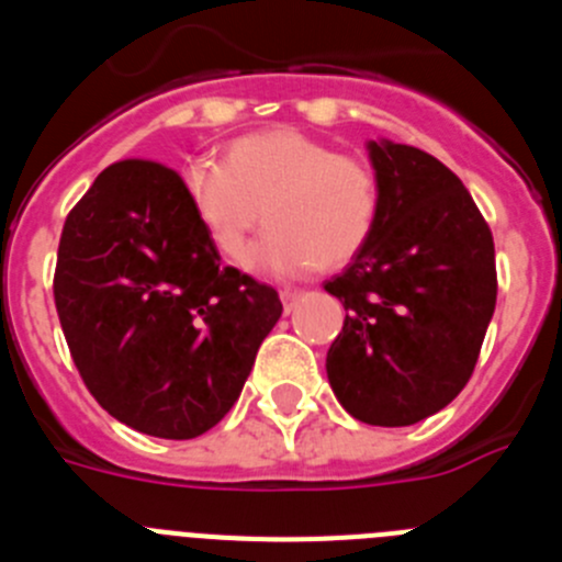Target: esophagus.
<instances>
[{
	"label": "esophagus",
	"instance_id": "esophagus-1",
	"mask_svg": "<svg viewBox=\"0 0 562 562\" xmlns=\"http://www.w3.org/2000/svg\"><path fill=\"white\" fill-rule=\"evenodd\" d=\"M297 297H301V292L295 290H281V304H284V312H292L297 306Z\"/></svg>",
	"mask_w": 562,
	"mask_h": 562
}]
</instances>
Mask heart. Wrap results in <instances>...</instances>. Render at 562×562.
I'll return each instance as SVG.
<instances>
[{
	"label": "heart",
	"mask_w": 562,
	"mask_h": 562,
	"mask_svg": "<svg viewBox=\"0 0 562 562\" xmlns=\"http://www.w3.org/2000/svg\"><path fill=\"white\" fill-rule=\"evenodd\" d=\"M182 182L202 233L231 265H245L267 222L252 267L278 278L351 261L380 213L374 171L295 128L241 137L222 162H191Z\"/></svg>",
	"instance_id": "b5f03b06"
}]
</instances>
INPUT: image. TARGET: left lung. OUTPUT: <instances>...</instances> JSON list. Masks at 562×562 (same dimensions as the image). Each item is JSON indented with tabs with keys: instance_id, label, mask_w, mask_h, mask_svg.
<instances>
[{
	"instance_id": "1",
	"label": "left lung",
	"mask_w": 562,
	"mask_h": 562,
	"mask_svg": "<svg viewBox=\"0 0 562 562\" xmlns=\"http://www.w3.org/2000/svg\"><path fill=\"white\" fill-rule=\"evenodd\" d=\"M380 186L371 238L326 281L346 321L326 355L355 419L405 428L456 400L493 321V233L461 180L422 148L369 140Z\"/></svg>"
}]
</instances>
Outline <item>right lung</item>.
Segmentation results:
<instances>
[{"label": "right lung", "instance_id": "add662e5", "mask_svg": "<svg viewBox=\"0 0 562 562\" xmlns=\"http://www.w3.org/2000/svg\"><path fill=\"white\" fill-rule=\"evenodd\" d=\"M53 292L89 394L160 439L222 422L284 312L272 286L222 265L180 173L151 160L109 166L69 211Z\"/></svg>", "mask_w": 562, "mask_h": 562}]
</instances>
